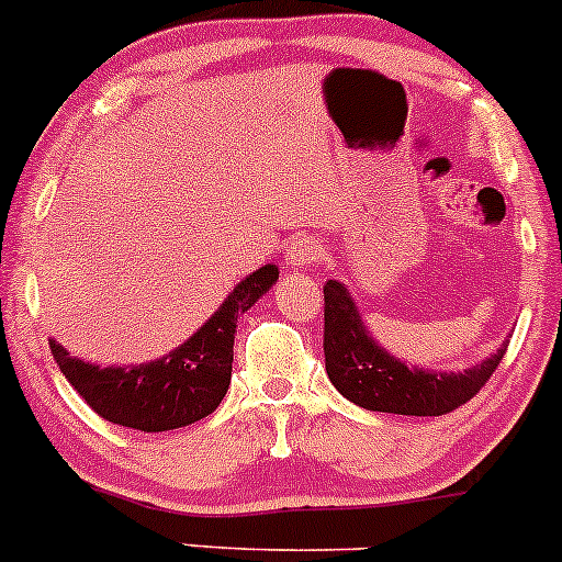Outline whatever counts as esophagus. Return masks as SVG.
<instances>
[{
  "label": "esophagus",
  "instance_id": "34e87169",
  "mask_svg": "<svg viewBox=\"0 0 562 562\" xmlns=\"http://www.w3.org/2000/svg\"><path fill=\"white\" fill-rule=\"evenodd\" d=\"M319 257H322V246L311 238L297 240L292 248H289V265H294V268H311V265L319 262Z\"/></svg>",
  "mask_w": 562,
  "mask_h": 562
}]
</instances>
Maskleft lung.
Masks as SVG:
<instances>
[{
  "label": "left lung",
  "mask_w": 562,
  "mask_h": 562,
  "mask_svg": "<svg viewBox=\"0 0 562 562\" xmlns=\"http://www.w3.org/2000/svg\"><path fill=\"white\" fill-rule=\"evenodd\" d=\"M506 346L462 373H427L386 355L362 327L344 283H324V368L344 397L368 411L441 416L471 401L501 366Z\"/></svg>",
  "instance_id": "8db88e82"
}]
</instances>
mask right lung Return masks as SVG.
Listing matches in <instances>:
<instances>
[{"label": "right lung", "instance_id": "right-lung-1", "mask_svg": "<svg viewBox=\"0 0 562 562\" xmlns=\"http://www.w3.org/2000/svg\"><path fill=\"white\" fill-rule=\"evenodd\" d=\"M279 268L265 265L235 286L200 329L161 360L132 368H100L69 357L50 338V355L65 379L102 419L140 432L176 430L213 414L233 379L235 327L273 283Z\"/></svg>", "mask_w": 562, "mask_h": 562}]
</instances>
